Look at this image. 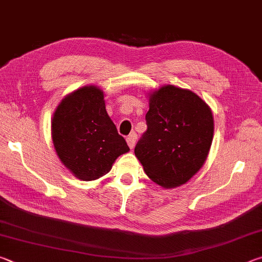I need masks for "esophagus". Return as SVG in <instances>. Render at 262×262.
<instances>
[{
    "label": "esophagus",
    "mask_w": 262,
    "mask_h": 262,
    "mask_svg": "<svg viewBox=\"0 0 262 262\" xmlns=\"http://www.w3.org/2000/svg\"><path fill=\"white\" fill-rule=\"evenodd\" d=\"M136 139H137V135H136V133H134V132L130 133V134L127 136V143H128V145H129L130 149H134Z\"/></svg>",
    "instance_id": "34e87169"
}]
</instances>
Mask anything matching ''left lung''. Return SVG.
<instances>
[{"mask_svg": "<svg viewBox=\"0 0 262 262\" xmlns=\"http://www.w3.org/2000/svg\"><path fill=\"white\" fill-rule=\"evenodd\" d=\"M148 96V129L136 144L135 156L155 184L178 187L207 161L214 117L209 105L188 89L167 84Z\"/></svg>", "mask_w": 262, "mask_h": 262, "instance_id": "left-lung-1", "label": "left lung"}]
</instances>
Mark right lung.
<instances>
[{"label": "right lung", "mask_w": 262, "mask_h": 262, "mask_svg": "<svg viewBox=\"0 0 262 262\" xmlns=\"http://www.w3.org/2000/svg\"><path fill=\"white\" fill-rule=\"evenodd\" d=\"M51 128L57 157L79 180L99 179L111 171L115 159L129 151L108 117L104 91L92 84L62 98Z\"/></svg>", "instance_id": "right-lung-1"}]
</instances>
